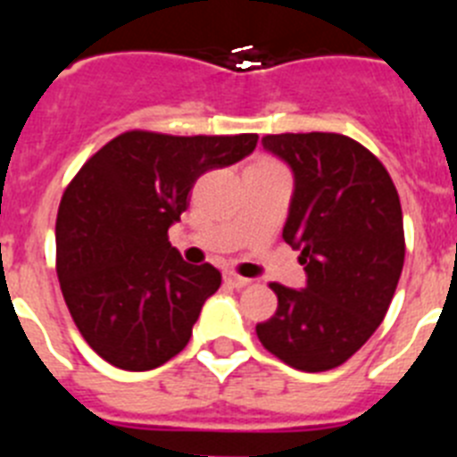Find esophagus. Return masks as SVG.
I'll return each instance as SVG.
<instances>
[{
    "instance_id": "34e87169",
    "label": "esophagus",
    "mask_w": 457,
    "mask_h": 457,
    "mask_svg": "<svg viewBox=\"0 0 457 457\" xmlns=\"http://www.w3.org/2000/svg\"><path fill=\"white\" fill-rule=\"evenodd\" d=\"M226 284L228 286H233V288H247L249 284H252V278H247V277H237V274H233V272H228L226 274Z\"/></svg>"
}]
</instances>
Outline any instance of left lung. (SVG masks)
I'll return each mask as SVG.
<instances>
[{
	"instance_id": "left-lung-1",
	"label": "left lung",
	"mask_w": 457,
	"mask_h": 457,
	"mask_svg": "<svg viewBox=\"0 0 457 457\" xmlns=\"http://www.w3.org/2000/svg\"><path fill=\"white\" fill-rule=\"evenodd\" d=\"M263 148L293 171L284 240L300 252L306 286L270 284L277 313L256 334L293 369H337L373 337L394 300L405 261L401 199L378 157L345 135H268Z\"/></svg>"
}]
</instances>
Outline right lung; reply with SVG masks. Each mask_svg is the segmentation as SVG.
I'll return each mask as SVG.
<instances>
[{"label":"right lung","instance_id":"right-lung-1","mask_svg":"<svg viewBox=\"0 0 457 457\" xmlns=\"http://www.w3.org/2000/svg\"><path fill=\"white\" fill-rule=\"evenodd\" d=\"M258 135L123 132L84 164L56 215V274L84 341L123 370L162 366L187 345L220 270L185 263L169 226L210 169L231 167Z\"/></svg>","mask_w":457,"mask_h":457}]
</instances>
